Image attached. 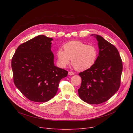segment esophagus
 Instances as JSON below:
<instances>
[{"instance_id":"34e87169","label":"esophagus","mask_w":133,"mask_h":133,"mask_svg":"<svg viewBox=\"0 0 133 133\" xmlns=\"http://www.w3.org/2000/svg\"><path fill=\"white\" fill-rule=\"evenodd\" d=\"M74 72H72V71H69L68 72V75H70V76H72V75H74Z\"/></svg>"}]
</instances>
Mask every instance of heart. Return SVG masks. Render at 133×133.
<instances>
[{"mask_svg": "<svg viewBox=\"0 0 133 133\" xmlns=\"http://www.w3.org/2000/svg\"><path fill=\"white\" fill-rule=\"evenodd\" d=\"M64 50L57 51L58 62L65 68L70 62L78 70H85L91 67L97 59L98 48L94 45H88L79 41H71L65 44Z\"/></svg>", "mask_w": 133, "mask_h": 133, "instance_id": "heart-1", "label": "heart"}]
</instances>
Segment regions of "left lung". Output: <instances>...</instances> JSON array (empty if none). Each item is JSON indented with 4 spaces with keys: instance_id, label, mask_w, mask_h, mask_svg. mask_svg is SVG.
Masks as SVG:
<instances>
[{
    "instance_id": "obj_1",
    "label": "left lung",
    "mask_w": 133,
    "mask_h": 133,
    "mask_svg": "<svg viewBox=\"0 0 133 133\" xmlns=\"http://www.w3.org/2000/svg\"><path fill=\"white\" fill-rule=\"evenodd\" d=\"M95 37L99 49L96 62L79 73L82 78L79 96L90 104L105 102L118 91L123 70L122 61L116 47L101 36Z\"/></svg>"
}]
</instances>
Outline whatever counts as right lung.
Here are the masks:
<instances>
[{
	"label": "right lung",
	"mask_w": 133,
	"mask_h": 133,
	"mask_svg": "<svg viewBox=\"0 0 133 133\" xmlns=\"http://www.w3.org/2000/svg\"><path fill=\"white\" fill-rule=\"evenodd\" d=\"M52 39L38 36L20 45L11 59L14 83L24 95L35 102H48L57 93L68 71L54 65Z\"/></svg>",
	"instance_id": "right-lung-1"
}]
</instances>
